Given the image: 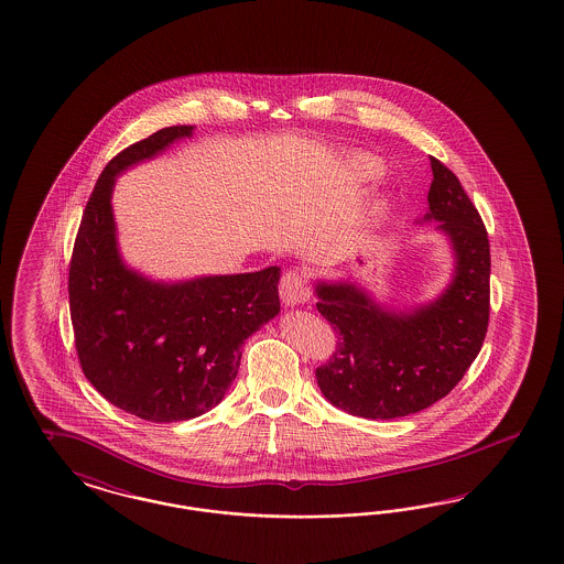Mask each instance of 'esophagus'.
<instances>
[{
    "mask_svg": "<svg viewBox=\"0 0 564 564\" xmlns=\"http://www.w3.org/2000/svg\"><path fill=\"white\" fill-rule=\"evenodd\" d=\"M279 295L288 306L304 304L311 300V292L306 288L304 276L297 271H285L279 283Z\"/></svg>",
    "mask_w": 564,
    "mask_h": 564,
    "instance_id": "1",
    "label": "esophagus"
}]
</instances>
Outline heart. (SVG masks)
I'll use <instances>...</instances> for the list:
<instances>
[{"instance_id": "b5f03b06", "label": "heart", "mask_w": 564, "mask_h": 564, "mask_svg": "<svg viewBox=\"0 0 564 564\" xmlns=\"http://www.w3.org/2000/svg\"><path fill=\"white\" fill-rule=\"evenodd\" d=\"M362 170H365V176H367V178L378 176V167H376L371 161H365V163H362Z\"/></svg>"}]
</instances>
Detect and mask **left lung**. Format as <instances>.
<instances>
[{"instance_id":"left-lung-1","label":"left lung","mask_w":564,"mask_h":564,"mask_svg":"<svg viewBox=\"0 0 564 564\" xmlns=\"http://www.w3.org/2000/svg\"><path fill=\"white\" fill-rule=\"evenodd\" d=\"M430 212L455 251V274L434 302L392 313L352 283H316V308L338 334L316 382L332 405L369 420L417 413L447 397L473 365L489 325L487 228L457 176L430 158Z\"/></svg>"}]
</instances>
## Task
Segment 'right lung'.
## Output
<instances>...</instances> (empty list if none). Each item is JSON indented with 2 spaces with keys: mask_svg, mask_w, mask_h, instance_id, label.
I'll use <instances>...</instances> for the list:
<instances>
[{
  "mask_svg": "<svg viewBox=\"0 0 564 564\" xmlns=\"http://www.w3.org/2000/svg\"><path fill=\"white\" fill-rule=\"evenodd\" d=\"M193 126H172L115 155L91 191L68 264L79 365L115 406L147 422L197 417L225 399L241 346L279 313V267L155 283L130 271L115 241V176L155 158Z\"/></svg>",
  "mask_w": 564,
  "mask_h": 564,
  "instance_id": "right-lung-1",
  "label": "right lung"
}]
</instances>
